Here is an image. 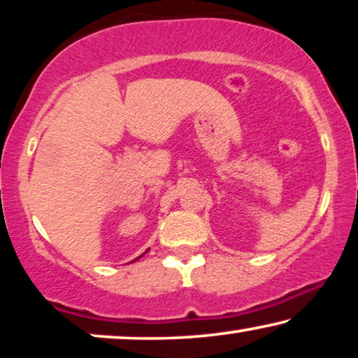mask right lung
<instances>
[{"instance_id":"add662e5","label":"right lung","mask_w":358,"mask_h":358,"mask_svg":"<svg viewBox=\"0 0 358 358\" xmlns=\"http://www.w3.org/2000/svg\"><path fill=\"white\" fill-rule=\"evenodd\" d=\"M141 256H143V254H141ZM141 256H140V257H141ZM140 257H138V259H140Z\"/></svg>"}]
</instances>
